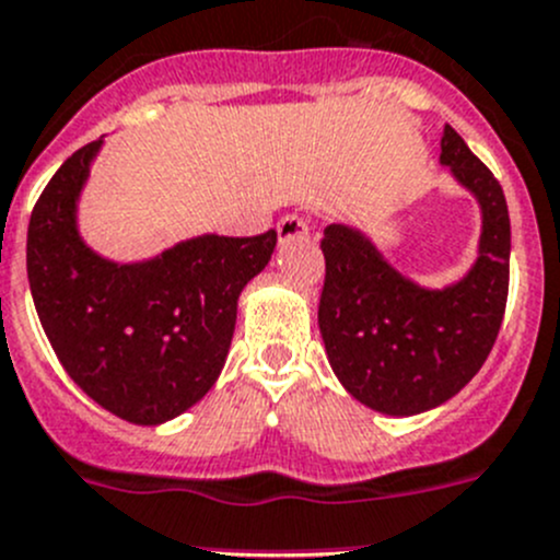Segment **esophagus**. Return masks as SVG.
<instances>
[{
    "label": "esophagus",
    "instance_id": "34e87169",
    "mask_svg": "<svg viewBox=\"0 0 560 560\" xmlns=\"http://www.w3.org/2000/svg\"><path fill=\"white\" fill-rule=\"evenodd\" d=\"M278 236H280L282 245H285V242L307 240L310 229H307V223H304L302 218H296V214H285V218H282L278 223Z\"/></svg>",
    "mask_w": 560,
    "mask_h": 560
}]
</instances>
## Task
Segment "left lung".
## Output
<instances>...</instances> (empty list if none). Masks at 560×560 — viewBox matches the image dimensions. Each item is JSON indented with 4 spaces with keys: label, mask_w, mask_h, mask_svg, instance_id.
Listing matches in <instances>:
<instances>
[{
    "label": "left lung",
    "mask_w": 560,
    "mask_h": 560,
    "mask_svg": "<svg viewBox=\"0 0 560 560\" xmlns=\"http://www.w3.org/2000/svg\"><path fill=\"white\" fill-rule=\"evenodd\" d=\"M441 165L481 212L476 261L460 280L444 288L411 280L353 225H326L320 240L326 359L348 395L386 417H413L455 397L492 351L506 307L512 229L501 185L450 125Z\"/></svg>",
    "instance_id": "8db88e82"
}]
</instances>
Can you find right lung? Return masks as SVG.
I'll return each mask as SVG.
<instances>
[{
    "mask_svg": "<svg viewBox=\"0 0 560 560\" xmlns=\"http://www.w3.org/2000/svg\"><path fill=\"white\" fill-rule=\"evenodd\" d=\"M103 138L51 176L32 209L26 275L37 318L70 378L132 424H163L214 386L245 285L264 272L278 231L203 234L143 261L94 253L79 201Z\"/></svg>",
    "mask_w": 560,
    "mask_h": 560,
    "instance_id": "right-lung-1",
    "label": "right lung"
}]
</instances>
